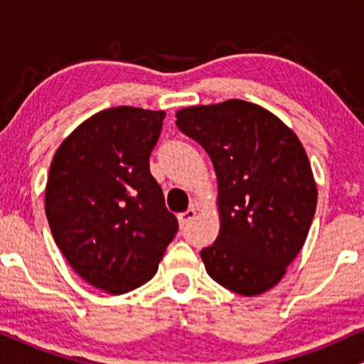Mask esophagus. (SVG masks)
Here are the masks:
<instances>
[{
	"instance_id": "obj_1",
	"label": "esophagus",
	"mask_w": 364,
	"mask_h": 364,
	"mask_svg": "<svg viewBox=\"0 0 364 364\" xmlns=\"http://www.w3.org/2000/svg\"><path fill=\"white\" fill-rule=\"evenodd\" d=\"M195 215H196V208H195V207L188 208L186 212H183V214L178 215L179 224H181V225H188V223H191V220L195 219Z\"/></svg>"
}]
</instances>
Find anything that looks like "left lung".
<instances>
[{
  "label": "left lung",
  "instance_id": "left-lung-1",
  "mask_svg": "<svg viewBox=\"0 0 364 364\" xmlns=\"http://www.w3.org/2000/svg\"><path fill=\"white\" fill-rule=\"evenodd\" d=\"M176 118L217 174L219 236L200 252L207 274L241 296L269 291L315 215L318 193L301 141L272 112L240 99L185 107Z\"/></svg>",
  "mask_w": 364,
  "mask_h": 364
}]
</instances>
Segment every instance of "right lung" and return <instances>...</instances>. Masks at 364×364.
I'll return each instance as SVG.
<instances>
[{"label": "right lung", "mask_w": 364, "mask_h": 364, "mask_svg": "<svg viewBox=\"0 0 364 364\" xmlns=\"http://www.w3.org/2000/svg\"><path fill=\"white\" fill-rule=\"evenodd\" d=\"M164 116L132 106L97 112L63 140L49 168L54 241L83 281L111 294L150 281L178 232L149 166Z\"/></svg>", "instance_id": "1"}]
</instances>
